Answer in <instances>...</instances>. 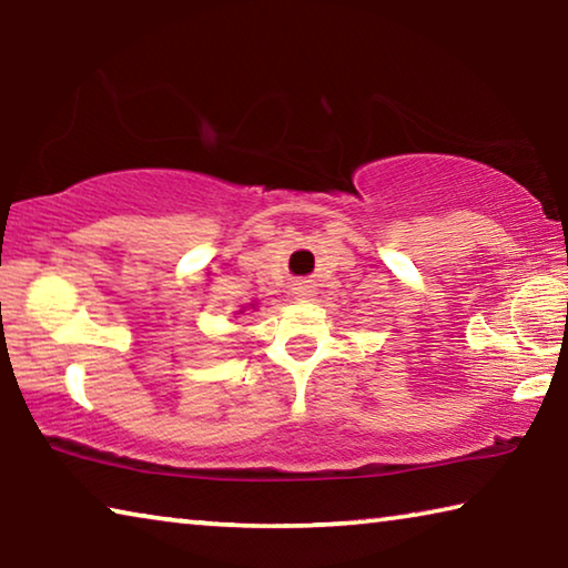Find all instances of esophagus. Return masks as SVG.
Segmentation results:
<instances>
[{
	"label": "esophagus",
	"instance_id": "34e87169",
	"mask_svg": "<svg viewBox=\"0 0 568 568\" xmlns=\"http://www.w3.org/2000/svg\"><path fill=\"white\" fill-rule=\"evenodd\" d=\"M293 293H295L297 297H301V301H307V297L313 295V285L307 283V281H297L295 287H293Z\"/></svg>",
	"mask_w": 568,
	"mask_h": 568
}]
</instances>
